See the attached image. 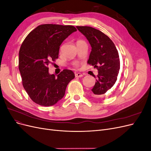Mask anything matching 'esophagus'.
I'll return each mask as SVG.
<instances>
[{"label": "esophagus", "mask_w": 151, "mask_h": 151, "mask_svg": "<svg viewBox=\"0 0 151 151\" xmlns=\"http://www.w3.org/2000/svg\"><path fill=\"white\" fill-rule=\"evenodd\" d=\"M84 75L83 74H81V73H76L75 74V76L76 77H82Z\"/></svg>", "instance_id": "34e87169"}]
</instances>
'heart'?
I'll return each instance as SVG.
<instances>
[{"mask_svg": "<svg viewBox=\"0 0 151 151\" xmlns=\"http://www.w3.org/2000/svg\"><path fill=\"white\" fill-rule=\"evenodd\" d=\"M74 65L76 67H78V63L76 62V63H74Z\"/></svg>", "mask_w": 151, "mask_h": 151, "instance_id": "1", "label": "heart"}]
</instances>
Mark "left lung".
Listing matches in <instances>:
<instances>
[{"instance_id":"left-lung-1","label":"left lung","mask_w":151,"mask_h":151,"mask_svg":"<svg viewBox=\"0 0 151 151\" xmlns=\"http://www.w3.org/2000/svg\"><path fill=\"white\" fill-rule=\"evenodd\" d=\"M89 41L91 48L88 63L98 70L91 89L95 97L104 96L117 80L120 67L118 50L112 40L103 32L90 26H76Z\"/></svg>"}]
</instances>
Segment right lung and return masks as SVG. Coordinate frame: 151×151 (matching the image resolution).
I'll return each instance as SVG.
<instances>
[{"label":"right lung","mask_w":151,"mask_h":151,"mask_svg":"<svg viewBox=\"0 0 151 151\" xmlns=\"http://www.w3.org/2000/svg\"><path fill=\"white\" fill-rule=\"evenodd\" d=\"M77 29L73 26L45 24L31 31L19 52V69L24 89L32 101L50 106L64 96L69 82L75 77L70 70L50 74L48 65L58 58L60 45Z\"/></svg>","instance_id":"1"}]
</instances>
